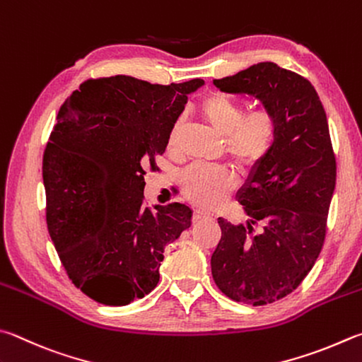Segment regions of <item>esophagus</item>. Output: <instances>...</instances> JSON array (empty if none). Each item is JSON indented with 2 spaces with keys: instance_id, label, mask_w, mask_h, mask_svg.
Masks as SVG:
<instances>
[{
  "instance_id": "obj_1",
  "label": "esophagus",
  "mask_w": 362,
  "mask_h": 362,
  "mask_svg": "<svg viewBox=\"0 0 362 362\" xmlns=\"http://www.w3.org/2000/svg\"><path fill=\"white\" fill-rule=\"evenodd\" d=\"M210 218H214V215H210L209 212H204V210H194L193 223H198L202 220H210Z\"/></svg>"
}]
</instances>
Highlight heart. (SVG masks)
<instances>
[{"label": "heart", "mask_w": 362, "mask_h": 362, "mask_svg": "<svg viewBox=\"0 0 362 362\" xmlns=\"http://www.w3.org/2000/svg\"><path fill=\"white\" fill-rule=\"evenodd\" d=\"M199 112L216 133L225 136L229 160L242 173H250L272 152L279 136V120L272 110L256 109L245 112L240 103L221 93H212L199 104ZM180 122L169 133L168 148L179 141ZM180 188L188 202L202 209H215L234 188V177L221 166H193L180 177Z\"/></svg>", "instance_id": "obj_1"}]
</instances>
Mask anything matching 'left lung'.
Masks as SVG:
<instances>
[{
	"instance_id": "1",
	"label": "left lung",
	"mask_w": 362,
	"mask_h": 362,
	"mask_svg": "<svg viewBox=\"0 0 362 362\" xmlns=\"http://www.w3.org/2000/svg\"><path fill=\"white\" fill-rule=\"evenodd\" d=\"M214 83L256 96L279 120L272 152L239 193L252 221L245 228L220 218L221 239L210 259L215 284L229 299L272 304L302 284L325 245L337 177L326 112L305 77L275 63Z\"/></svg>"
}]
</instances>
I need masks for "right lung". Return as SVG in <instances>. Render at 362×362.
I'll return each instance as SVG.
<instances>
[{"label":"right lung","mask_w":362,"mask_h":362,"mask_svg":"<svg viewBox=\"0 0 362 362\" xmlns=\"http://www.w3.org/2000/svg\"><path fill=\"white\" fill-rule=\"evenodd\" d=\"M202 83L88 78L58 110L42 158L45 220L69 280L100 304L152 291L164 247L192 225L185 204H144V175Z\"/></svg>","instance_id":"add662e5"}]
</instances>
